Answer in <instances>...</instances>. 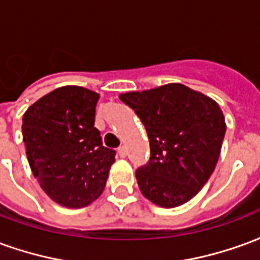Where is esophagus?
Wrapping results in <instances>:
<instances>
[{
    "label": "esophagus",
    "mask_w": 260,
    "mask_h": 260,
    "mask_svg": "<svg viewBox=\"0 0 260 260\" xmlns=\"http://www.w3.org/2000/svg\"><path fill=\"white\" fill-rule=\"evenodd\" d=\"M118 156L119 157H126V147L125 146H121L118 147Z\"/></svg>",
    "instance_id": "1"
}]
</instances>
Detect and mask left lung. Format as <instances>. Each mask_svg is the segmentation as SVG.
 <instances>
[{"instance_id": "left-lung-1", "label": "left lung", "mask_w": 260, "mask_h": 260, "mask_svg": "<svg viewBox=\"0 0 260 260\" xmlns=\"http://www.w3.org/2000/svg\"><path fill=\"white\" fill-rule=\"evenodd\" d=\"M149 136L150 158L136 171L142 195L166 209L201 191L217 164L225 121L213 99L181 83L119 94Z\"/></svg>"}]
</instances>
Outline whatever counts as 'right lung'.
<instances>
[{"label":"right lung","mask_w":260,"mask_h":260,"mask_svg":"<svg viewBox=\"0 0 260 260\" xmlns=\"http://www.w3.org/2000/svg\"><path fill=\"white\" fill-rule=\"evenodd\" d=\"M99 93L62 86L26 110L22 135L31 173L58 205L89 206L102 195L115 152L94 128Z\"/></svg>","instance_id":"add662e5"}]
</instances>
